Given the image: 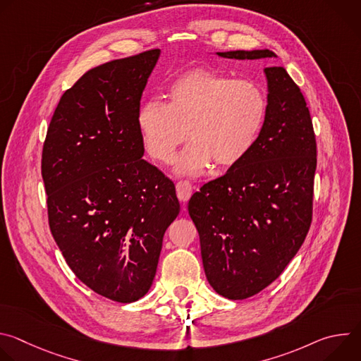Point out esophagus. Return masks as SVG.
I'll return each mask as SVG.
<instances>
[{
	"instance_id": "1",
	"label": "esophagus",
	"mask_w": 361,
	"mask_h": 361,
	"mask_svg": "<svg viewBox=\"0 0 361 361\" xmlns=\"http://www.w3.org/2000/svg\"><path fill=\"white\" fill-rule=\"evenodd\" d=\"M176 188H177V197L181 200V201H188L191 194H192V185L190 181L187 180H180L177 184H176Z\"/></svg>"
}]
</instances>
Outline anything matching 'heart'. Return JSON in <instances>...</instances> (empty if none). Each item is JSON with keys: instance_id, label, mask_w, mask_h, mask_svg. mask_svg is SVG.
Instances as JSON below:
<instances>
[{"instance_id": "1", "label": "heart", "mask_w": 361, "mask_h": 361, "mask_svg": "<svg viewBox=\"0 0 361 361\" xmlns=\"http://www.w3.org/2000/svg\"><path fill=\"white\" fill-rule=\"evenodd\" d=\"M169 104L148 99L137 126L152 159L169 163L188 135L192 144L178 160L183 174H200L214 163L226 169L240 163L259 138L269 111L264 88L251 80L197 68L169 87Z\"/></svg>"}]
</instances>
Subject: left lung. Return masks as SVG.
I'll list each match as a JSON object with an SVG mask.
<instances>
[{"label":"left lung","mask_w":361,"mask_h":361,"mask_svg":"<svg viewBox=\"0 0 361 361\" xmlns=\"http://www.w3.org/2000/svg\"><path fill=\"white\" fill-rule=\"evenodd\" d=\"M224 59L276 57L270 49ZM269 111L247 156L188 201L205 276L223 297L243 300L270 286L301 247L313 220L317 142L310 111L283 67L266 68Z\"/></svg>","instance_id":"1"}]
</instances>
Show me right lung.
Wrapping results in <instances>:
<instances>
[{
	"label": "right lung",
	"instance_id": "1",
	"mask_svg": "<svg viewBox=\"0 0 361 361\" xmlns=\"http://www.w3.org/2000/svg\"><path fill=\"white\" fill-rule=\"evenodd\" d=\"M159 56L87 71L61 95L42 145L51 234L77 279L118 302L147 294L180 213L174 183L141 159L137 114Z\"/></svg>",
	"mask_w": 361,
	"mask_h": 361
}]
</instances>
